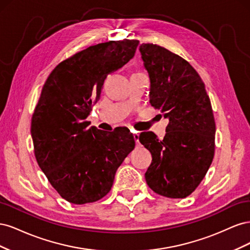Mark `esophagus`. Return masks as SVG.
Here are the masks:
<instances>
[{
    "label": "esophagus",
    "mask_w": 250,
    "mask_h": 250,
    "mask_svg": "<svg viewBox=\"0 0 250 250\" xmlns=\"http://www.w3.org/2000/svg\"><path fill=\"white\" fill-rule=\"evenodd\" d=\"M133 139H134V141H135V143H137V144L140 143V135H139L138 132H134L133 133Z\"/></svg>",
    "instance_id": "obj_1"
}]
</instances>
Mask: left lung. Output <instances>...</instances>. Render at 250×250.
Masks as SVG:
<instances>
[{
	"label": "left lung",
	"mask_w": 250,
	"mask_h": 250,
	"mask_svg": "<svg viewBox=\"0 0 250 250\" xmlns=\"http://www.w3.org/2000/svg\"><path fill=\"white\" fill-rule=\"evenodd\" d=\"M140 52L150 78V103L169 119L163 140L151 131L140 134L152 155L146 183L158 195L186 198L214 158L216 124L209 97L198 73L183 57L153 43H142Z\"/></svg>",
	"instance_id": "8db88e82"
}]
</instances>
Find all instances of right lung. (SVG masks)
Instances as JSON below:
<instances>
[{
    "mask_svg": "<svg viewBox=\"0 0 250 250\" xmlns=\"http://www.w3.org/2000/svg\"><path fill=\"white\" fill-rule=\"evenodd\" d=\"M138 44L122 40L90 46L60 62L42 86L31 120L34 154L52 187L71 203L103 198L134 149L128 128L102 131L86 118L105 78L129 62Z\"/></svg>",
    "mask_w": 250,
    "mask_h": 250,
    "instance_id": "obj_1",
    "label": "right lung"
}]
</instances>
